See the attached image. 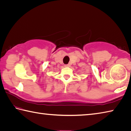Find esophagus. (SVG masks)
<instances>
[{
  "label": "esophagus",
  "instance_id": "34e87169",
  "mask_svg": "<svg viewBox=\"0 0 131 131\" xmlns=\"http://www.w3.org/2000/svg\"><path fill=\"white\" fill-rule=\"evenodd\" d=\"M64 66L66 67H70V64H66Z\"/></svg>",
  "mask_w": 131,
  "mask_h": 131
}]
</instances>
